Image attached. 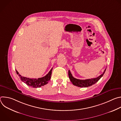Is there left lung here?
I'll list each match as a JSON object with an SVG mask.
<instances>
[{
    "label": "left lung",
    "instance_id": "1",
    "mask_svg": "<svg viewBox=\"0 0 121 121\" xmlns=\"http://www.w3.org/2000/svg\"><path fill=\"white\" fill-rule=\"evenodd\" d=\"M106 71V69L104 70L103 73L100 75L99 76L93 78L91 79H85V80H81L77 79L75 78H74L72 76V75L71 74L70 70H68V76L71 82L73 83V84L76 86H78V87H90L91 86H92V85L95 84L96 82H97L100 78L104 75L105 72Z\"/></svg>",
    "mask_w": 121,
    "mask_h": 121
}]
</instances>
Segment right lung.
Instances as JSON below:
<instances>
[{
	"mask_svg": "<svg viewBox=\"0 0 121 121\" xmlns=\"http://www.w3.org/2000/svg\"><path fill=\"white\" fill-rule=\"evenodd\" d=\"M52 70L53 68H52L50 71L46 76L38 78H28L22 77L19 74V72L17 71V70H16V71L22 81L26 84L27 85L30 86V87L36 88H40L42 86H43L48 83V81L51 79Z\"/></svg>",
	"mask_w": 121,
	"mask_h": 121,
	"instance_id": "add662e5",
	"label": "right lung"
}]
</instances>
